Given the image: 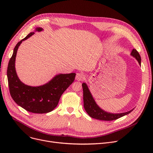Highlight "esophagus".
Returning <instances> with one entry per match:
<instances>
[{
    "instance_id": "1",
    "label": "esophagus",
    "mask_w": 153,
    "mask_h": 153,
    "mask_svg": "<svg viewBox=\"0 0 153 153\" xmlns=\"http://www.w3.org/2000/svg\"><path fill=\"white\" fill-rule=\"evenodd\" d=\"M85 76L84 73H82V72H79V73L76 74V79L78 81H82V80L85 79Z\"/></svg>"
}]
</instances>
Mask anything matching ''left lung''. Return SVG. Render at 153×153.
<instances>
[{
	"label": "left lung",
	"mask_w": 153,
	"mask_h": 153,
	"mask_svg": "<svg viewBox=\"0 0 153 153\" xmlns=\"http://www.w3.org/2000/svg\"><path fill=\"white\" fill-rule=\"evenodd\" d=\"M131 55L136 58L140 64V65H141V56L139 53L135 49H133L131 53ZM82 85L83 89L84 107L88 115L93 118L104 120V121H111V120H117L120 117L129 114L134 109L133 108L130 111L120 114H111L105 111V110L100 108L97 104L96 103L87 84L84 82L82 83Z\"/></svg>",
	"instance_id": "obj_1"
}]
</instances>
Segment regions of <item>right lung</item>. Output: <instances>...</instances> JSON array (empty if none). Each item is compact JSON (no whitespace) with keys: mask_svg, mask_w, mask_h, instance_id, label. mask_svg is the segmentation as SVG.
Here are the masks:
<instances>
[{"mask_svg":"<svg viewBox=\"0 0 153 153\" xmlns=\"http://www.w3.org/2000/svg\"><path fill=\"white\" fill-rule=\"evenodd\" d=\"M42 30L43 29L40 27L35 29V31ZM34 33V32H31L14 48L8 65L7 75L10 93L15 102L31 113L45 114L51 111L58 105L61 95L74 82L76 73L58 74L46 84L37 87L23 83L18 77L15 70L16 55L22 42Z\"/></svg>","mask_w":153,"mask_h":153,"instance_id":"1","label":"right lung"}]
</instances>
